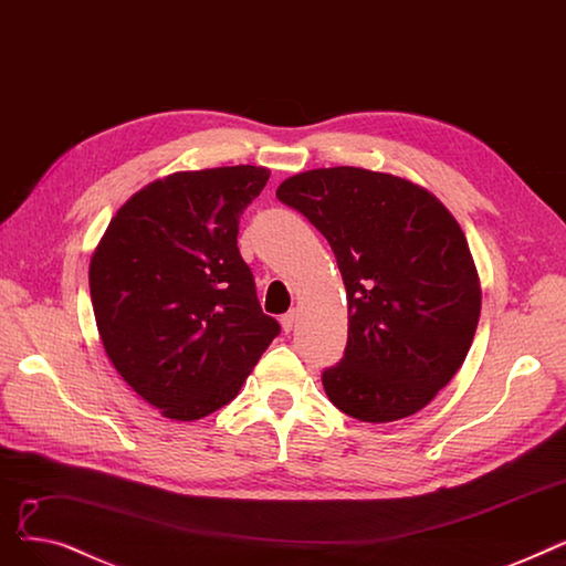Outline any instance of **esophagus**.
<instances>
[{
	"instance_id": "1",
	"label": "esophagus",
	"mask_w": 566,
	"mask_h": 566,
	"mask_svg": "<svg viewBox=\"0 0 566 566\" xmlns=\"http://www.w3.org/2000/svg\"><path fill=\"white\" fill-rule=\"evenodd\" d=\"M294 322H297V311H287V313L281 317V327H283V332H285V334H287V332H292Z\"/></svg>"
}]
</instances>
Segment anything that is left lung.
Returning <instances> with one entry per match:
<instances>
[{"label":"left lung","mask_w":566,"mask_h":566,"mask_svg":"<svg viewBox=\"0 0 566 566\" xmlns=\"http://www.w3.org/2000/svg\"><path fill=\"white\" fill-rule=\"evenodd\" d=\"M276 198L325 234L345 283V355L322 373L329 400L368 423L426 408L463 366L481 313L461 226L410 179L349 166L294 175Z\"/></svg>","instance_id":"1"}]
</instances>
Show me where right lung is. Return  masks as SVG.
<instances>
[{
	"label": "right lung",
	"instance_id": "add662e5",
	"mask_svg": "<svg viewBox=\"0 0 566 566\" xmlns=\"http://www.w3.org/2000/svg\"><path fill=\"white\" fill-rule=\"evenodd\" d=\"M266 179L255 166L156 179L119 207L92 255L105 355L168 419L228 406L281 332L237 249L239 217Z\"/></svg>",
	"mask_w": 566,
	"mask_h": 566
}]
</instances>
